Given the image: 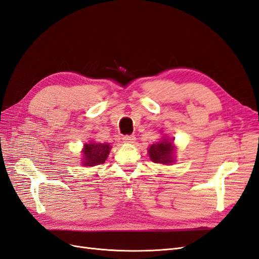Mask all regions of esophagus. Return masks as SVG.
<instances>
[{"mask_svg": "<svg viewBox=\"0 0 259 259\" xmlns=\"http://www.w3.org/2000/svg\"><path fill=\"white\" fill-rule=\"evenodd\" d=\"M135 139H136V137L134 135H126L123 137V142L127 143V144H133L135 142Z\"/></svg>", "mask_w": 259, "mask_h": 259, "instance_id": "esophagus-1", "label": "esophagus"}]
</instances>
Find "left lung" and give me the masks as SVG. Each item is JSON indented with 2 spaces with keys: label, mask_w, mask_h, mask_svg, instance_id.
Listing matches in <instances>:
<instances>
[{
  "label": "left lung",
  "mask_w": 259,
  "mask_h": 259,
  "mask_svg": "<svg viewBox=\"0 0 259 259\" xmlns=\"http://www.w3.org/2000/svg\"><path fill=\"white\" fill-rule=\"evenodd\" d=\"M174 139H163L158 144H153L148 150L149 156L154 163L164 164V165H171L174 162V151L175 148L173 145Z\"/></svg>",
  "instance_id": "left-lung-1"
}]
</instances>
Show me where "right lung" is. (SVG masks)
<instances>
[{
  "instance_id": "1",
  "label": "right lung",
  "mask_w": 259,
  "mask_h": 259,
  "mask_svg": "<svg viewBox=\"0 0 259 259\" xmlns=\"http://www.w3.org/2000/svg\"><path fill=\"white\" fill-rule=\"evenodd\" d=\"M111 146L109 144H100V143H90L85 144L83 152V161L82 165L84 166H96L99 164L105 163L106 159L110 153Z\"/></svg>"
}]
</instances>
